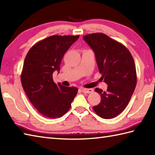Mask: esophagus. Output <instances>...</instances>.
<instances>
[{"instance_id": "esophagus-1", "label": "esophagus", "mask_w": 155, "mask_h": 155, "mask_svg": "<svg viewBox=\"0 0 155 155\" xmlns=\"http://www.w3.org/2000/svg\"><path fill=\"white\" fill-rule=\"evenodd\" d=\"M81 91L84 93H91L93 92V89H92V88H81Z\"/></svg>"}]
</instances>
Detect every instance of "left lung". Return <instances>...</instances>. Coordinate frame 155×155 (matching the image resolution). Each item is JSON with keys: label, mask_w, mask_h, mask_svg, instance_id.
I'll use <instances>...</instances> for the list:
<instances>
[{"label": "left lung", "mask_w": 155, "mask_h": 155, "mask_svg": "<svg viewBox=\"0 0 155 155\" xmlns=\"http://www.w3.org/2000/svg\"><path fill=\"white\" fill-rule=\"evenodd\" d=\"M84 40L94 52L99 72L107 90L96 88L101 101L93 107L98 116L110 119L127 107L137 85V71L130 51L120 42L101 32L84 35Z\"/></svg>", "instance_id": "left-lung-1"}]
</instances>
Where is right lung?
<instances>
[{"instance_id": "1", "label": "right lung", "mask_w": 155, "mask_h": 155, "mask_svg": "<svg viewBox=\"0 0 155 155\" xmlns=\"http://www.w3.org/2000/svg\"><path fill=\"white\" fill-rule=\"evenodd\" d=\"M79 36L52 35L37 42L26 56L21 79L29 101L43 117L57 118L70 109L78 88L53 81L61 61Z\"/></svg>"}]
</instances>
